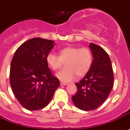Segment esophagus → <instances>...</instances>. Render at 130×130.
Listing matches in <instances>:
<instances>
[{"label":"esophagus","mask_w":130,"mask_h":130,"mask_svg":"<svg viewBox=\"0 0 130 130\" xmlns=\"http://www.w3.org/2000/svg\"><path fill=\"white\" fill-rule=\"evenodd\" d=\"M60 84H61V85H68V84L65 83H63V82H61Z\"/></svg>","instance_id":"1"}]
</instances>
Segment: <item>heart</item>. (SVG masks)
Returning <instances> with one entry per match:
<instances>
[{"label":"heart","instance_id":"1","mask_svg":"<svg viewBox=\"0 0 130 130\" xmlns=\"http://www.w3.org/2000/svg\"><path fill=\"white\" fill-rule=\"evenodd\" d=\"M46 62L53 71H57L65 63L66 70L61 71L56 74V77L60 80L69 83L73 80L76 75L79 77L86 75L92 64V54L88 47H77L68 46L59 52V56L50 52L46 57Z\"/></svg>","mask_w":130,"mask_h":130}]
</instances>
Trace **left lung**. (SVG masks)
Instances as JSON below:
<instances>
[{"instance_id": "1", "label": "left lung", "mask_w": 130, "mask_h": 130, "mask_svg": "<svg viewBox=\"0 0 130 130\" xmlns=\"http://www.w3.org/2000/svg\"><path fill=\"white\" fill-rule=\"evenodd\" d=\"M92 64L89 71L75 83L77 92L72 96L74 104L82 110H95L107 99L114 85V73L110 59L101 47L90 43Z\"/></svg>"}]
</instances>
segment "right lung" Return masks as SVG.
Listing matches in <instances>:
<instances>
[{"instance_id": "1", "label": "right lung", "mask_w": 130, "mask_h": 130, "mask_svg": "<svg viewBox=\"0 0 130 130\" xmlns=\"http://www.w3.org/2000/svg\"><path fill=\"white\" fill-rule=\"evenodd\" d=\"M55 45L52 40L35 38L23 43L12 59L10 83L23 107L38 110L50 103L60 83L51 73L46 57Z\"/></svg>"}]
</instances>
